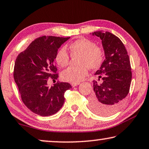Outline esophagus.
<instances>
[{
  "label": "esophagus",
  "mask_w": 149,
  "mask_h": 149,
  "mask_svg": "<svg viewBox=\"0 0 149 149\" xmlns=\"http://www.w3.org/2000/svg\"><path fill=\"white\" fill-rule=\"evenodd\" d=\"M79 83H72V87H75V86H77V85H79Z\"/></svg>",
  "instance_id": "1"
}]
</instances>
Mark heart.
<instances>
[{
  "label": "heart",
  "mask_w": 149,
  "mask_h": 149,
  "mask_svg": "<svg viewBox=\"0 0 149 149\" xmlns=\"http://www.w3.org/2000/svg\"><path fill=\"white\" fill-rule=\"evenodd\" d=\"M70 53L72 56H78L76 67H70L63 71L61 77L63 80L69 82L79 83L88 74V68L96 70L101 65L103 54L96 44L89 40L80 38L70 45ZM58 66L64 68L70 61V55L65 47L58 50L55 56Z\"/></svg>",
  "instance_id": "1"
}]
</instances>
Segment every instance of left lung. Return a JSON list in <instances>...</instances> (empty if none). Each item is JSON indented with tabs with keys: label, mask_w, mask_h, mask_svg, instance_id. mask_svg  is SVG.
I'll return each instance as SVG.
<instances>
[{
	"label": "left lung",
	"mask_w": 149,
	"mask_h": 149,
	"mask_svg": "<svg viewBox=\"0 0 149 149\" xmlns=\"http://www.w3.org/2000/svg\"><path fill=\"white\" fill-rule=\"evenodd\" d=\"M93 36L102 40L105 59L102 62L98 75V80L93 81L94 93L90 98V107L95 113L109 116L119 110L129 93L132 81L130 61L121 40L109 32L98 31Z\"/></svg>",
	"instance_id": "obj_1"
}]
</instances>
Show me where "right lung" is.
<instances>
[{
  "label": "right lung",
  "mask_w": 149,
  "mask_h": 149,
  "mask_svg": "<svg viewBox=\"0 0 149 149\" xmlns=\"http://www.w3.org/2000/svg\"><path fill=\"white\" fill-rule=\"evenodd\" d=\"M70 37L43 36L35 39L24 51L18 54L13 76L22 101L34 113L52 116L60 110L65 101L64 94L72 88L68 82H58L49 88V79L58 75L54 61L58 49Z\"/></svg>",
  "instance_id": "1"
}]
</instances>
